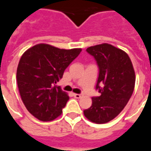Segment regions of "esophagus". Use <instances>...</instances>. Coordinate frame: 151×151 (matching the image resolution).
Segmentation results:
<instances>
[{
    "label": "esophagus",
    "instance_id": "34e87169",
    "mask_svg": "<svg viewBox=\"0 0 151 151\" xmlns=\"http://www.w3.org/2000/svg\"><path fill=\"white\" fill-rule=\"evenodd\" d=\"M73 96L77 99H80L82 96V94H73Z\"/></svg>",
    "mask_w": 151,
    "mask_h": 151
}]
</instances>
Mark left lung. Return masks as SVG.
Segmentation results:
<instances>
[{"mask_svg":"<svg viewBox=\"0 0 151 151\" xmlns=\"http://www.w3.org/2000/svg\"><path fill=\"white\" fill-rule=\"evenodd\" d=\"M86 52L98 65L95 89L100 95L92 97V105L83 111L84 115L92 122L107 123L120 113L133 95L135 85L133 64L127 53L108 43L90 47Z\"/></svg>","mask_w":151,"mask_h":151,"instance_id":"obj_1","label":"left lung"}]
</instances>
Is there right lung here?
Returning a JSON list of instances; mask_svg holds the SVG:
<instances>
[{
    "label": "right lung",
    "mask_w": 151,
    "mask_h": 151,
    "mask_svg": "<svg viewBox=\"0 0 151 151\" xmlns=\"http://www.w3.org/2000/svg\"><path fill=\"white\" fill-rule=\"evenodd\" d=\"M81 51L40 43L22 56L17 69L18 90L28 111L38 120L50 121L61 115L69 97L56 84Z\"/></svg>",
    "instance_id": "1"
}]
</instances>
